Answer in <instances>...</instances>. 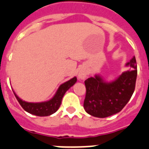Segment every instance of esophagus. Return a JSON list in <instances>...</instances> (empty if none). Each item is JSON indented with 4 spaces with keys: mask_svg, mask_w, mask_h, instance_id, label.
I'll return each mask as SVG.
<instances>
[{
    "mask_svg": "<svg viewBox=\"0 0 149 149\" xmlns=\"http://www.w3.org/2000/svg\"><path fill=\"white\" fill-rule=\"evenodd\" d=\"M87 74H88L87 71L85 69H84V68H81L78 72V77H79V79H85L86 77H87Z\"/></svg>",
    "mask_w": 149,
    "mask_h": 149,
    "instance_id": "esophagus-1",
    "label": "esophagus"
}]
</instances>
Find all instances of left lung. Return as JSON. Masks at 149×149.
<instances>
[{
  "label": "left lung",
  "instance_id": "8db88e82",
  "mask_svg": "<svg viewBox=\"0 0 149 149\" xmlns=\"http://www.w3.org/2000/svg\"><path fill=\"white\" fill-rule=\"evenodd\" d=\"M130 70L123 72L113 81H106L99 74L84 81L86 96L84 108L88 114L105 118L121 111L135 91L137 65L136 57L126 65Z\"/></svg>",
  "mask_w": 149,
  "mask_h": 149
}]
</instances>
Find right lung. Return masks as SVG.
Masks as SVG:
<instances>
[{"label":"right lung","instance_id":"obj_1","mask_svg":"<svg viewBox=\"0 0 149 149\" xmlns=\"http://www.w3.org/2000/svg\"><path fill=\"white\" fill-rule=\"evenodd\" d=\"M76 81H77V77H74L69 81L61 84L53 97L50 99L49 100L45 102L29 103V102L24 101L20 99L14 91H13V94L19 102V104L23 108V110L33 115H36V116H47L53 114L58 110L61 104V100L65 94V92L71 87H72L76 83Z\"/></svg>","mask_w":149,"mask_h":149}]
</instances>
